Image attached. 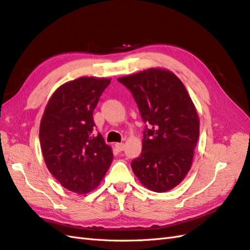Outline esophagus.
I'll list each match as a JSON object with an SVG mask.
<instances>
[{
	"mask_svg": "<svg viewBox=\"0 0 250 250\" xmlns=\"http://www.w3.org/2000/svg\"><path fill=\"white\" fill-rule=\"evenodd\" d=\"M115 148L117 149L118 151H124L125 144H124V143H117V144H115Z\"/></svg>",
	"mask_w": 250,
	"mask_h": 250,
	"instance_id": "obj_1",
	"label": "esophagus"
}]
</instances>
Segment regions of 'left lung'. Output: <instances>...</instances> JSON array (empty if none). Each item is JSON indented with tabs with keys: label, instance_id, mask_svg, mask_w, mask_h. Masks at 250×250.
<instances>
[{
	"label": "left lung",
	"instance_id": "left-lung-1",
	"mask_svg": "<svg viewBox=\"0 0 250 250\" xmlns=\"http://www.w3.org/2000/svg\"><path fill=\"white\" fill-rule=\"evenodd\" d=\"M134 97L144 123L142 153L131 167L145 188L164 193L183 181L193 163L199 137V117L177 75L149 68L118 78Z\"/></svg>",
	"mask_w": 250,
	"mask_h": 250
}]
</instances>
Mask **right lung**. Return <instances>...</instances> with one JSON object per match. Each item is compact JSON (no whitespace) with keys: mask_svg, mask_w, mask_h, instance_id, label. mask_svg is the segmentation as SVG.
<instances>
[{"mask_svg":"<svg viewBox=\"0 0 250 250\" xmlns=\"http://www.w3.org/2000/svg\"><path fill=\"white\" fill-rule=\"evenodd\" d=\"M111 79L82 77L63 83L49 99L39 126L44 163L63 188L80 195L99 187L113 150L94 133L92 113Z\"/></svg>","mask_w":250,"mask_h":250,"instance_id":"add662e5","label":"right lung"}]
</instances>
